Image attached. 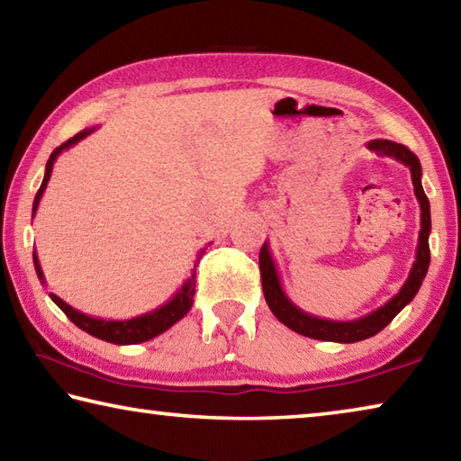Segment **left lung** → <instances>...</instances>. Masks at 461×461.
<instances>
[{
  "instance_id": "8db88e82",
  "label": "left lung",
  "mask_w": 461,
  "mask_h": 461,
  "mask_svg": "<svg viewBox=\"0 0 461 461\" xmlns=\"http://www.w3.org/2000/svg\"><path fill=\"white\" fill-rule=\"evenodd\" d=\"M370 150L376 154L390 156V158L402 162L404 167H409L412 186H415V197L420 205V231H419V244L412 268L409 272L407 283L396 293L393 299L384 305L378 307L372 313L364 315L354 321H331V319L315 317L296 307L294 303L288 299L283 285H280V276L276 270V264L272 260L270 248L267 241L260 248V275H262V291L264 299H267L268 307L280 323L286 325L288 330L305 335L311 339H321V341H338V343H354L368 339L372 335L384 330V327L393 321V319L401 313V311L415 299L419 293L423 278L429 270V233H431V207H429V199L420 185V162L415 154H412L407 146L390 142V140H372L368 142Z\"/></svg>"
}]
</instances>
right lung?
<instances>
[{
    "label": "right lung",
    "mask_w": 461,
    "mask_h": 461,
    "mask_svg": "<svg viewBox=\"0 0 461 461\" xmlns=\"http://www.w3.org/2000/svg\"><path fill=\"white\" fill-rule=\"evenodd\" d=\"M97 128H87L79 131V134H75L71 140H67L65 144H60L59 148H54V152L50 154L49 162H46V170H44V178H42V185L41 189H38L36 197H34V205H32V217L36 215V209H38V203H41L42 194L46 185L50 181V175H52V167H54V160L59 158V154L62 150H68V148L75 146L77 142H81L83 138H87L89 134H93ZM203 254V249H201ZM201 254H197V260L193 264V270H191V276L185 280L183 286L178 288V291L173 294V299H168L165 305H160L158 309L154 311H148L144 315H138V317H131V319H123V321H113V319H101V317H91V315H85L81 311L73 309L68 303H65L57 296L54 293H50V299L57 303V307L62 309V313H65L71 321L81 327L83 331H87L93 338H99L104 341L109 343H118V346H130V343H142L156 338V335L165 333L168 327H173L176 321H181V319L189 313L191 307H193V296H194V285H197V264ZM34 258V268H36V275L41 278V283L44 285V272L41 268V262H38V256L36 252L32 254Z\"/></svg>",
    "instance_id": "obj_1"
}]
</instances>
